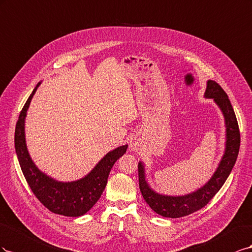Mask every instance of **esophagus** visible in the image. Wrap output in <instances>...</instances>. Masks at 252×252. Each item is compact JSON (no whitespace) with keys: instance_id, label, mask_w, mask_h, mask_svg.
Returning <instances> with one entry per match:
<instances>
[{"instance_id":"obj_1","label":"esophagus","mask_w":252,"mask_h":252,"mask_svg":"<svg viewBox=\"0 0 252 252\" xmlns=\"http://www.w3.org/2000/svg\"><path fill=\"white\" fill-rule=\"evenodd\" d=\"M140 147H141V143H140V141L137 138H134V139L131 140V142H130L131 150H133V151H139Z\"/></svg>"}]
</instances>
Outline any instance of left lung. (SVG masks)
<instances>
[{"mask_svg": "<svg viewBox=\"0 0 252 252\" xmlns=\"http://www.w3.org/2000/svg\"><path fill=\"white\" fill-rule=\"evenodd\" d=\"M205 98L213 99L218 104L225 118L226 126V148L224 155L219 163L218 169L202 188L182 196L163 195L155 192L146 181L145 166L141 161L138 163L139 188L143 198L151 209L164 218L177 219L189 215L204 208L225 184L230 172L236 161L240 151L241 136L238 120L230 100L221 89V86L213 80L207 81Z\"/></svg>", "mask_w": 252, "mask_h": 252, "instance_id": "left-lung-1", "label": "left lung"}]
</instances>
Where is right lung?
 I'll return each mask as SVG.
<instances>
[{
	"instance_id": "obj_1",
	"label": "right lung",
	"mask_w": 252,
	"mask_h": 252,
	"mask_svg": "<svg viewBox=\"0 0 252 252\" xmlns=\"http://www.w3.org/2000/svg\"><path fill=\"white\" fill-rule=\"evenodd\" d=\"M41 82L27 99L16 126L14 132V147L26 182L40 202L49 211L65 217H81L90 211L105 188L107 177L114 163L126 152L127 145L118 147L107 153L88 175L75 182H58L43 173L33 163L26 147L25 140V118L28 107L35 91Z\"/></svg>"
}]
</instances>
